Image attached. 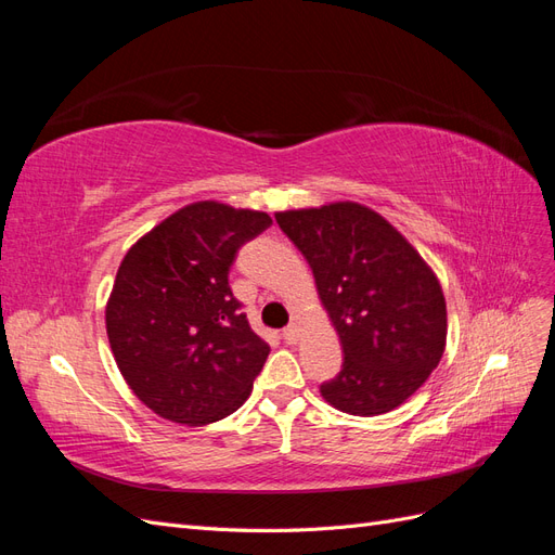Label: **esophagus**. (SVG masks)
<instances>
[{
	"mask_svg": "<svg viewBox=\"0 0 555 555\" xmlns=\"http://www.w3.org/2000/svg\"><path fill=\"white\" fill-rule=\"evenodd\" d=\"M282 338H284V343L294 345V343H296V338H298V326H296V324H292V326L284 328V331H282Z\"/></svg>",
	"mask_w": 555,
	"mask_h": 555,
	"instance_id": "1",
	"label": "esophagus"
}]
</instances>
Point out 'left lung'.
Masks as SVG:
<instances>
[{"instance_id": "left-lung-1", "label": "left lung", "mask_w": 555, "mask_h": 555, "mask_svg": "<svg viewBox=\"0 0 555 555\" xmlns=\"http://www.w3.org/2000/svg\"><path fill=\"white\" fill-rule=\"evenodd\" d=\"M312 268L343 343V367L319 391L340 412L375 416L402 405L438 367L447 306L438 278L400 233L359 204L278 212Z\"/></svg>"}]
</instances>
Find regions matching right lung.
I'll return each mask as SVG.
<instances>
[{
  "mask_svg": "<svg viewBox=\"0 0 555 555\" xmlns=\"http://www.w3.org/2000/svg\"><path fill=\"white\" fill-rule=\"evenodd\" d=\"M271 224L266 212L201 201L127 251L106 331L122 377L155 414L201 426L247 400L271 347L249 328L229 271Z\"/></svg>",
  "mask_w": 555,
  "mask_h": 555,
  "instance_id": "1",
  "label": "right lung"
}]
</instances>
